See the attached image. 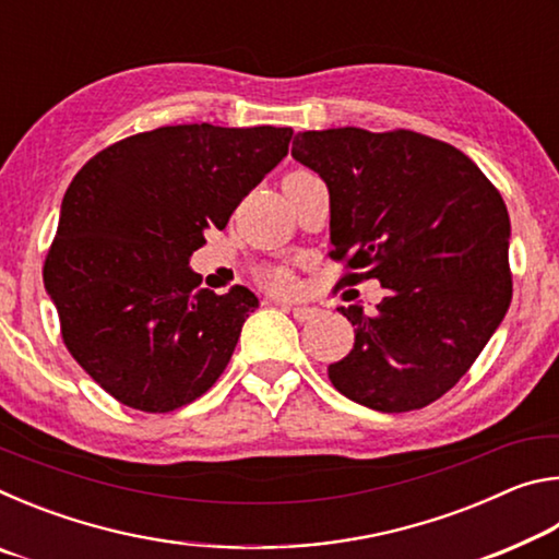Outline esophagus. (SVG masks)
Returning a JSON list of instances; mask_svg holds the SVG:
<instances>
[{
  "label": "esophagus",
  "mask_w": 559,
  "mask_h": 559,
  "mask_svg": "<svg viewBox=\"0 0 559 559\" xmlns=\"http://www.w3.org/2000/svg\"><path fill=\"white\" fill-rule=\"evenodd\" d=\"M290 313L298 320V323H308V320H313L318 316V310L308 308V306H296V308H290Z\"/></svg>",
  "instance_id": "esophagus-1"
}]
</instances>
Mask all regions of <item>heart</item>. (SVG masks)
Wrapping results in <instances>:
<instances>
[{
	"label": "heart",
	"mask_w": 559,
	"mask_h": 559,
	"mask_svg": "<svg viewBox=\"0 0 559 559\" xmlns=\"http://www.w3.org/2000/svg\"><path fill=\"white\" fill-rule=\"evenodd\" d=\"M266 283L273 290H290L296 286V278H293V273L286 269H273L266 273Z\"/></svg>",
	"instance_id": "1"
}]
</instances>
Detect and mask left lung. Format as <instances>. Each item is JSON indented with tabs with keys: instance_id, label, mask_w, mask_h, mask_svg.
<instances>
[{
	"instance_id": "obj_1",
	"label": "left lung",
	"mask_w": 559,
	"mask_h": 559,
	"mask_svg": "<svg viewBox=\"0 0 559 559\" xmlns=\"http://www.w3.org/2000/svg\"><path fill=\"white\" fill-rule=\"evenodd\" d=\"M290 153L328 185L337 288L377 278L386 290L374 313L340 308L355 347L330 382L377 412L437 402L508 313L503 197L461 150L414 130H308Z\"/></svg>"
}]
</instances>
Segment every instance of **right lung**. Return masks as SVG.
Segmentation results:
<instances>
[{"instance_id":"add662e5","label":"right lung","mask_w":559,"mask_h":559,"mask_svg":"<svg viewBox=\"0 0 559 559\" xmlns=\"http://www.w3.org/2000/svg\"><path fill=\"white\" fill-rule=\"evenodd\" d=\"M290 128L210 122L138 132L93 155L63 194L44 286L63 345L130 409L167 414L219 380L249 288H197L189 257L288 155Z\"/></svg>"}]
</instances>
